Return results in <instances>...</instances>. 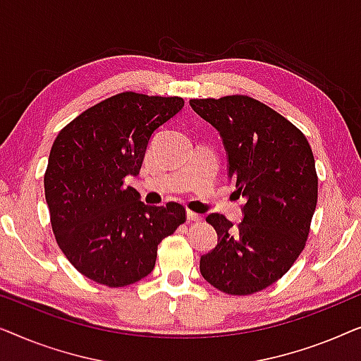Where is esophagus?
I'll use <instances>...</instances> for the list:
<instances>
[{"instance_id":"obj_1","label":"esophagus","mask_w":361,"mask_h":361,"mask_svg":"<svg viewBox=\"0 0 361 361\" xmlns=\"http://www.w3.org/2000/svg\"><path fill=\"white\" fill-rule=\"evenodd\" d=\"M187 220H189V221H200L202 215L195 214V212H192V210H187Z\"/></svg>"}]
</instances>
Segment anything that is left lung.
Returning a JSON list of instances; mask_svg holds the SVG:
<instances>
[{
	"label": "left lung",
	"instance_id": "left-lung-1",
	"mask_svg": "<svg viewBox=\"0 0 361 361\" xmlns=\"http://www.w3.org/2000/svg\"><path fill=\"white\" fill-rule=\"evenodd\" d=\"M224 140L228 177L245 197L243 221H207L219 236L200 273L221 293L263 290L290 269L307 241L317 205V172L307 137L283 115L246 95L190 100Z\"/></svg>",
	"mask_w": 361,
	"mask_h": 361
}]
</instances>
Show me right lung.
<instances>
[{
	"label": "right lung",
	"mask_w": 361,
	"mask_h": 361,
	"mask_svg": "<svg viewBox=\"0 0 361 361\" xmlns=\"http://www.w3.org/2000/svg\"><path fill=\"white\" fill-rule=\"evenodd\" d=\"M180 97L123 92L88 108L54 141L44 192L59 248L78 273L123 288L154 269L157 245L185 221L177 202L145 205L140 174L152 133L176 116Z\"/></svg>",
	"instance_id": "obj_1"
}]
</instances>
